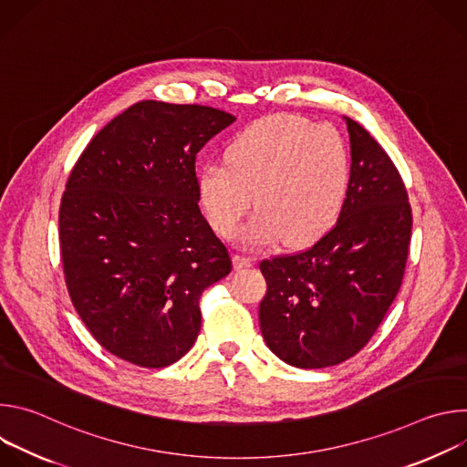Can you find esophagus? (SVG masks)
Returning <instances> with one entry per match:
<instances>
[{
  "instance_id": "1",
  "label": "esophagus",
  "mask_w": 467,
  "mask_h": 467,
  "mask_svg": "<svg viewBox=\"0 0 467 467\" xmlns=\"http://www.w3.org/2000/svg\"><path fill=\"white\" fill-rule=\"evenodd\" d=\"M234 265H236L238 270L251 268V265H253V258L247 256V254H234Z\"/></svg>"
}]
</instances>
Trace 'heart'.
Listing matches in <instances>:
<instances>
[{
    "mask_svg": "<svg viewBox=\"0 0 467 467\" xmlns=\"http://www.w3.org/2000/svg\"><path fill=\"white\" fill-rule=\"evenodd\" d=\"M351 188V153L340 132L299 116L256 119L229 142L225 161L197 173V197L211 225L245 245H308L337 225Z\"/></svg>",
    "mask_w": 467,
    "mask_h": 467,
    "instance_id": "b5f03b06",
    "label": "heart"
}]
</instances>
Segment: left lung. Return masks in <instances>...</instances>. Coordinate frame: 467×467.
Instances as JSON below:
<instances>
[{"instance_id":"1","label":"left lung","mask_w":467,"mask_h":467,"mask_svg":"<svg viewBox=\"0 0 467 467\" xmlns=\"http://www.w3.org/2000/svg\"><path fill=\"white\" fill-rule=\"evenodd\" d=\"M351 188L337 225L312 247L260 262L268 285L258 306L265 346L283 362L317 369L357 355L401 288L412 211L401 175L355 119Z\"/></svg>"}]
</instances>
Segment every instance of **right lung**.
<instances>
[{
    "label": "right lung",
    "mask_w": 467,
    "mask_h": 467,
    "mask_svg": "<svg viewBox=\"0 0 467 467\" xmlns=\"http://www.w3.org/2000/svg\"><path fill=\"white\" fill-rule=\"evenodd\" d=\"M236 118L140 101L109 121L74 166L58 211L66 286L114 357L166 368L202 328L199 297L231 274L199 211L195 155Z\"/></svg>",
    "instance_id": "right-lung-1"
}]
</instances>
